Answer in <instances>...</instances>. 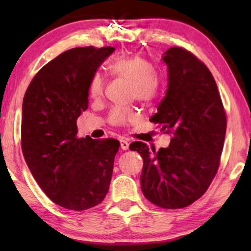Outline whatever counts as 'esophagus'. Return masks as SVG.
I'll return each instance as SVG.
<instances>
[{
    "instance_id": "1",
    "label": "esophagus",
    "mask_w": 251,
    "mask_h": 251,
    "mask_svg": "<svg viewBox=\"0 0 251 251\" xmlns=\"http://www.w3.org/2000/svg\"><path fill=\"white\" fill-rule=\"evenodd\" d=\"M120 143H121V147H122V150H124V151L128 150V147H129V143L127 142L126 139H124V138H120Z\"/></svg>"
}]
</instances>
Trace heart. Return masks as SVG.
<instances>
[{"label": "heart", "mask_w": 251, "mask_h": 251, "mask_svg": "<svg viewBox=\"0 0 251 251\" xmlns=\"http://www.w3.org/2000/svg\"><path fill=\"white\" fill-rule=\"evenodd\" d=\"M114 76L130 80L133 83L131 96L145 104L157 100L161 91V82L157 76L155 65L142 55L120 56L108 65ZM105 78L100 72L93 74L88 84V94L93 100H97L104 94ZM138 114L130 107H115L109 112L108 122L112 125H125L128 122L137 120Z\"/></svg>", "instance_id": "1"}]
</instances>
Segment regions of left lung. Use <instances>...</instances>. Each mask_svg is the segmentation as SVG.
Wrapping results in <instances>:
<instances>
[{
    "label": "left lung",
    "mask_w": 251,
    "mask_h": 251,
    "mask_svg": "<svg viewBox=\"0 0 251 251\" xmlns=\"http://www.w3.org/2000/svg\"><path fill=\"white\" fill-rule=\"evenodd\" d=\"M163 61L168 88L151 122L172 134L167 148L134 142L130 151L143 157L142 192L154 205L178 209L206 193L220 164L227 118L214 76L203 63L182 48H171Z\"/></svg>",
    "instance_id": "left-lung-1"
}]
</instances>
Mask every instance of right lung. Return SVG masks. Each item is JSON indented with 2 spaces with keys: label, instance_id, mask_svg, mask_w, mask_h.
Wrapping results in <instances>:
<instances>
[{
  "label": "right lung",
  "instance_id": "add662e5",
  "mask_svg": "<svg viewBox=\"0 0 251 251\" xmlns=\"http://www.w3.org/2000/svg\"><path fill=\"white\" fill-rule=\"evenodd\" d=\"M115 49L75 48L37 72L23 99L21 145L34 179L50 201L70 210L103 201L120 142L78 138L76 121L88 107V84Z\"/></svg>",
  "mask_w": 251,
  "mask_h": 251
}]
</instances>
